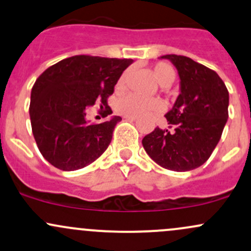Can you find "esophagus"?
Instances as JSON below:
<instances>
[{"label": "esophagus", "instance_id": "34e87169", "mask_svg": "<svg viewBox=\"0 0 251 251\" xmlns=\"http://www.w3.org/2000/svg\"><path fill=\"white\" fill-rule=\"evenodd\" d=\"M124 118H125L126 120H131V121H136L137 119H138V118H137V117H130V115H125V117H124Z\"/></svg>", "mask_w": 251, "mask_h": 251}]
</instances>
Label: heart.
<instances>
[{"instance_id":"b5f03b06","label":"heart","mask_w":251,"mask_h":251,"mask_svg":"<svg viewBox=\"0 0 251 251\" xmlns=\"http://www.w3.org/2000/svg\"><path fill=\"white\" fill-rule=\"evenodd\" d=\"M128 71H125L118 78L115 84L117 92H123L125 89L126 78H127ZM152 75L156 82L161 87H169L175 79V70L168 63H157L152 68ZM114 108L119 114L130 115V117H140V115L148 114L152 112H161L164 108L163 102L158 99H142L133 94L124 95L118 99L114 103Z\"/></svg>"}]
</instances>
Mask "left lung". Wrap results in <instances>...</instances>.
<instances>
[{
  "instance_id": "obj_1",
  "label": "left lung",
  "mask_w": 251,
  "mask_h": 251,
  "mask_svg": "<svg viewBox=\"0 0 251 251\" xmlns=\"http://www.w3.org/2000/svg\"><path fill=\"white\" fill-rule=\"evenodd\" d=\"M180 77V95L166 114L169 130L156 127L142 144L157 164L174 172L202 166L228 118V92L216 71L177 54H166Z\"/></svg>"
}]
</instances>
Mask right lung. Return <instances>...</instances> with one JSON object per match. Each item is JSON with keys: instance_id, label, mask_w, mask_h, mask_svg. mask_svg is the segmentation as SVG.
Returning a JSON list of instances; mask_svg holds the SVG:
<instances>
[{"instance_id": "right-lung-1", "label": "right lung", "mask_w": 251, "mask_h": 251, "mask_svg": "<svg viewBox=\"0 0 251 251\" xmlns=\"http://www.w3.org/2000/svg\"><path fill=\"white\" fill-rule=\"evenodd\" d=\"M132 59L74 56L56 63L38 77L31 93L33 136L44 158L64 172L82 169L108 148L120 117L90 124L87 111L100 103L112 114L107 99Z\"/></svg>"}]
</instances>
